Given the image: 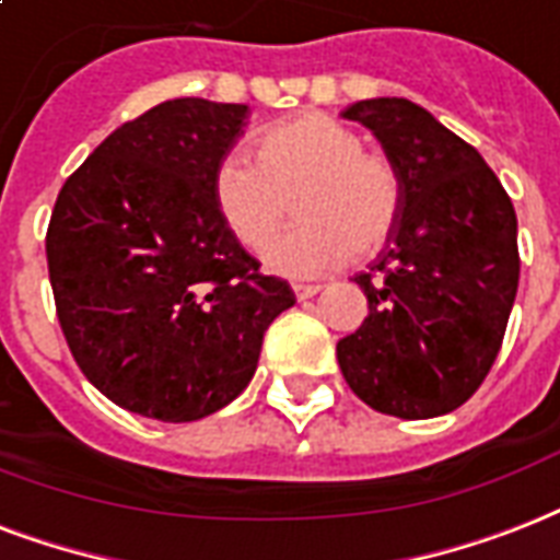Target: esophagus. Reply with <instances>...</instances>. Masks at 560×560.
<instances>
[{"mask_svg":"<svg viewBox=\"0 0 560 560\" xmlns=\"http://www.w3.org/2000/svg\"><path fill=\"white\" fill-rule=\"evenodd\" d=\"M292 292H294V298H298V301H306V298H315V294L320 292V285H315V283H294Z\"/></svg>","mask_w":560,"mask_h":560,"instance_id":"obj_1","label":"esophagus"}]
</instances>
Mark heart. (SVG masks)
I'll return each mask as SVG.
<instances>
[{
  "mask_svg": "<svg viewBox=\"0 0 560 560\" xmlns=\"http://www.w3.org/2000/svg\"><path fill=\"white\" fill-rule=\"evenodd\" d=\"M212 192L221 219L259 254L289 219L301 224L266 250L283 277H318L392 240L402 212V177L388 158L332 116L303 114L262 133L257 158L233 149L219 160Z\"/></svg>",
  "mask_w": 560,
  "mask_h": 560,
  "instance_id": "1",
  "label": "heart"
}]
</instances>
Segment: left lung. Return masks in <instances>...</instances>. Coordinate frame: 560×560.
<instances>
[{"label": "left lung", "mask_w": 560, "mask_h": 560, "mask_svg": "<svg viewBox=\"0 0 560 560\" xmlns=\"http://www.w3.org/2000/svg\"><path fill=\"white\" fill-rule=\"evenodd\" d=\"M365 125L402 177V212L368 275V318L336 345L371 409L438 418L470 400L500 353L520 280L517 215L482 154L409 98H365Z\"/></svg>", "instance_id": "obj_1"}]
</instances>
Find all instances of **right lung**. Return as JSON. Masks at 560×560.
I'll use <instances>...</instances> for the list:
<instances>
[{"mask_svg":"<svg viewBox=\"0 0 560 560\" xmlns=\"http://www.w3.org/2000/svg\"><path fill=\"white\" fill-rule=\"evenodd\" d=\"M248 114L158 104L116 128L51 210L46 259L69 350L107 400L142 418L186 423L236 400L268 324L294 306L215 207V166Z\"/></svg>","mask_w":560,"mask_h":560,"instance_id":"add662e5","label":"right lung"}]
</instances>
